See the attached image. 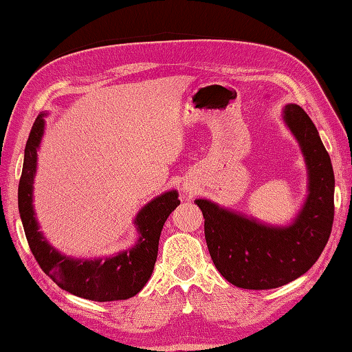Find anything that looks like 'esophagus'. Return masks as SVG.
Returning a JSON list of instances; mask_svg holds the SVG:
<instances>
[{"label":"esophagus","instance_id":"esophagus-1","mask_svg":"<svg viewBox=\"0 0 352 352\" xmlns=\"http://www.w3.org/2000/svg\"><path fill=\"white\" fill-rule=\"evenodd\" d=\"M183 190H184V193H189V195H192V193H195V188H193V186L189 184V183H184L183 184Z\"/></svg>","mask_w":352,"mask_h":352}]
</instances>
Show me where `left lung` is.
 <instances>
[{
	"label": "left lung",
	"mask_w": 352,
	"mask_h": 352,
	"mask_svg": "<svg viewBox=\"0 0 352 352\" xmlns=\"http://www.w3.org/2000/svg\"><path fill=\"white\" fill-rule=\"evenodd\" d=\"M284 122L301 146L309 172V195L295 221L272 227L208 199L195 203L204 216L208 252L223 278L242 289L284 286L316 263L330 239L334 219V172L315 124L287 104Z\"/></svg>",
	"instance_id": "left-lung-1"
}]
</instances>
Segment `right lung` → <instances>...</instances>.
<instances>
[{
    "label": "right lung",
    "mask_w": 352,
    "mask_h": 352,
    "mask_svg": "<svg viewBox=\"0 0 352 352\" xmlns=\"http://www.w3.org/2000/svg\"><path fill=\"white\" fill-rule=\"evenodd\" d=\"M43 113L36 118L25 145L24 166L18 188V207L27 242L42 271L58 287L85 300L106 302L129 300L144 289L154 271L159 239L168 216L180 204L177 190L164 192L138 213L134 223L139 239L134 248L115 257L83 260L66 257L47 242L33 210V180L37 148L43 136Z\"/></svg>",
    "instance_id": "obj_1"
}]
</instances>
